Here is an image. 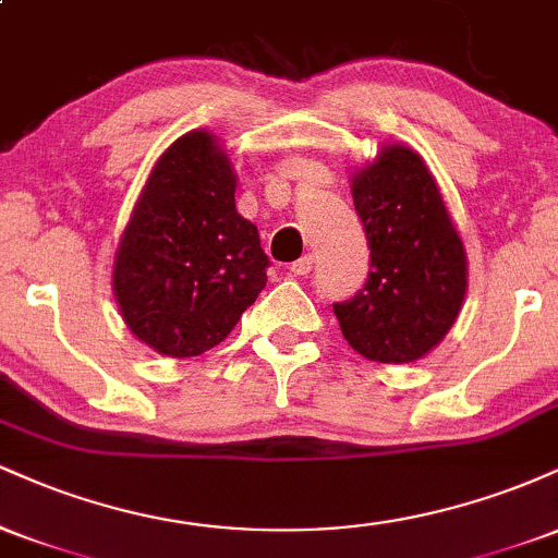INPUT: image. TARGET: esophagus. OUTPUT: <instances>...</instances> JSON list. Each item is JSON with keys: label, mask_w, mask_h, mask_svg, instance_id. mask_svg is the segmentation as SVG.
<instances>
[{"label": "esophagus", "mask_w": 558, "mask_h": 558, "mask_svg": "<svg viewBox=\"0 0 558 558\" xmlns=\"http://www.w3.org/2000/svg\"><path fill=\"white\" fill-rule=\"evenodd\" d=\"M310 270H312V257H310V254H304V257L296 259V262H293V265H291V272H293V275H306Z\"/></svg>", "instance_id": "esophagus-1"}]
</instances>
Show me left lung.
<instances>
[{"instance_id": "left-lung-1", "label": "left lung", "mask_w": 558, "mask_h": 558, "mask_svg": "<svg viewBox=\"0 0 558 558\" xmlns=\"http://www.w3.org/2000/svg\"><path fill=\"white\" fill-rule=\"evenodd\" d=\"M369 246L367 283L332 304L343 338L373 362H417L462 312L466 252L425 159L390 144L351 178Z\"/></svg>"}]
</instances>
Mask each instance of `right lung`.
<instances>
[{"label": "right lung", "instance_id": "1", "mask_svg": "<svg viewBox=\"0 0 558 558\" xmlns=\"http://www.w3.org/2000/svg\"><path fill=\"white\" fill-rule=\"evenodd\" d=\"M257 226L235 209V170L191 131L149 172L118 254L112 291L128 330L157 354L198 356L235 328L267 283Z\"/></svg>", "mask_w": 558, "mask_h": 558}]
</instances>
